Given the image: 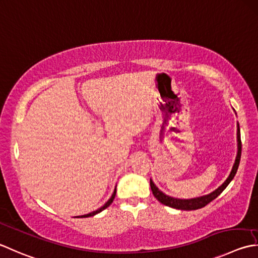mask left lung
I'll return each instance as SVG.
<instances>
[{"mask_svg":"<svg viewBox=\"0 0 258 258\" xmlns=\"http://www.w3.org/2000/svg\"><path fill=\"white\" fill-rule=\"evenodd\" d=\"M237 146H238V150H237V155L235 159V163L233 165V169H231L230 173L228 175V178L226 179L225 182L218 186L213 192H210L209 195H206L203 197H197V198L192 199H178V198H173V197L166 196L163 194L162 191L159 190L158 186H156L153 181L150 179V185H151V190H152V194L158 199L161 204H163L168 207H171V208L174 209H180V210H197L203 208V207L207 206L209 203H211L214 199H216L223 191L226 189V186L230 183V181L234 179V176L237 172V169H238L239 165V161H240V155H241V141H240V132H239V124L237 125Z\"/></svg>","mask_w":258,"mask_h":258,"instance_id":"left-lung-1","label":"left lung"}]
</instances>
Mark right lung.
Here are the masks:
<instances>
[{
	"label": "right lung",
	"instance_id": "obj_1",
	"mask_svg": "<svg viewBox=\"0 0 258 258\" xmlns=\"http://www.w3.org/2000/svg\"><path fill=\"white\" fill-rule=\"evenodd\" d=\"M115 196H116V188H115V190H114V192H113L112 197H110V198L108 199L107 203H106V204H105L103 207H100V208H98L97 210L93 211V213H90V214H87V215H83V216H78V218H86V217H92V216H95V215L99 214L100 211H103L104 209L107 208V207H109V205L113 203V200H114V198H115Z\"/></svg>",
	"mask_w": 258,
	"mask_h": 258
}]
</instances>
